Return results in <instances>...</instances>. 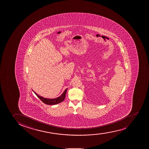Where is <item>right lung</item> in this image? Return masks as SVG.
Masks as SVG:
<instances>
[{"mask_svg":"<svg viewBox=\"0 0 149 149\" xmlns=\"http://www.w3.org/2000/svg\"><path fill=\"white\" fill-rule=\"evenodd\" d=\"M68 88H66L65 90L64 91L63 93L59 97L55 98V99H47V98H45V97H42L41 96H39L38 95L33 91V92L36 94V95L46 104L47 105H55L60 103L61 102H63L65 97V95H66V91H67Z\"/></svg>","mask_w":149,"mask_h":149,"instance_id":"add662e5","label":"right lung"}]
</instances>
